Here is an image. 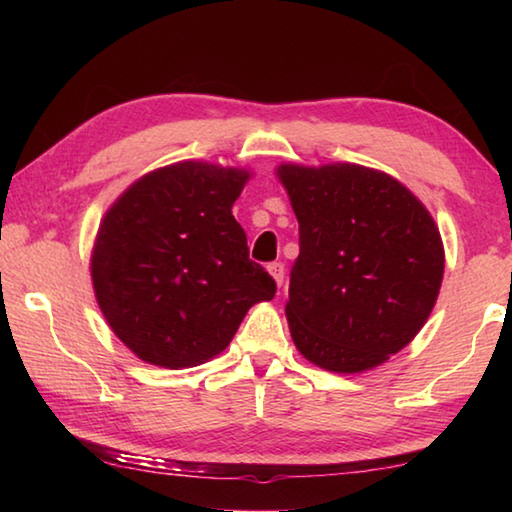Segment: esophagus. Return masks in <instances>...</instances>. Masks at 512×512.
<instances>
[{"label": "esophagus", "mask_w": 512, "mask_h": 512, "mask_svg": "<svg viewBox=\"0 0 512 512\" xmlns=\"http://www.w3.org/2000/svg\"><path fill=\"white\" fill-rule=\"evenodd\" d=\"M268 273L273 275V280L277 282V287H282V282H284V264L282 262H271V264H268Z\"/></svg>", "instance_id": "obj_1"}]
</instances>
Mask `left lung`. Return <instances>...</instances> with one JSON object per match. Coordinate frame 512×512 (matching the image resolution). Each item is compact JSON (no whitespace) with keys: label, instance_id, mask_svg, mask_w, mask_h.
Masks as SVG:
<instances>
[{"label":"left lung","instance_id":"1","mask_svg":"<svg viewBox=\"0 0 512 512\" xmlns=\"http://www.w3.org/2000/svg\"><path fill=\"white\" fill-rule=\"evenodd\" d=\"M298 219L287 320L302 357L363 372L413 341L445 271L440 232L409 189L359 164H282Z\"/></svg>","mask_w":512,"mask_h":512}]
</instances>
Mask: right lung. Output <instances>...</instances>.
Returning a JSON list of instances; mask_svg holds the SVG:
<instances>
[{"label":"right lung","instance_id":"right-lung-1","mask_svg":"<svg viewBox=\"0 0 512 512\" xmlns=\"http://www.w3.org/2000/svg\"><path fill=\"white\" fill-rule=\"evenodd\" d=\"M246 171L178 162L126 189L92 253L99 307L142 361L189 368L228 348L275 280L248 257L232 216Z\"/></svg>","mask_w":512,"mask_h":512}]
</instances>
